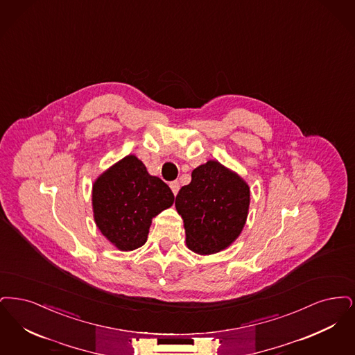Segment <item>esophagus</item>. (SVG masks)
I'll list each match as a JSON object with an SVG mask.
<instances>
[{"label": "esophagus", "instance_id": "obj_1", "mask_svg": "<svg viewBox=\"0 0 355 355\" xmlns=\"http://www.w3.org/2000/svg\"><path fill=\"white\" fill-rule=\"evenodd\" d=\"M170 188L172 189L173 195H178L179 188H180V184H179V182H178V180H173V182H171L170 183Z\"/></svg>", "mask_w": 355, "mask_h": 355}]
</instances>
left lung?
Returning a JSON list of instances; mask_svg holds the SVG:
<instances>
[{"label": "left lung", "mask_w": 355, "mask_h": 355, "mask_svg": "<svg viewBox=\"0 0 355 355\" xmlns=\"http://www.w3.org/2000/svg\"><path fill=\"white\" fill-rule=\"evenodd\" d=\"M249 202V185L236 172L216 160L195 168L175 200L184 221L187 247L198 254L230 247L245 225Z\"/></svg>", "instance_id": "8db88e82"}]
</instances>
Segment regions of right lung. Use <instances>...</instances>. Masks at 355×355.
Here are the masks:
<instances>
[{
  "instance_id": "right-lung-1",
  "label": "right lung",
  "mask_w": 355,
  "mask_h": 355,
  "mask_svg": "<svg viewBox=\"0 0 355 355\" xmlns=\"http://www.w3.org/2000/svg\"><path fill=\"white\" fill-rule=\"evenodd\" d=\"M173 200L170 187L128 155L94 182V220L112 245L128 252L144 245L153 218Z\"/></svg>"
}]
</instances>
